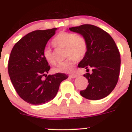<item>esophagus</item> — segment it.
<instances>
[{"label": "esophagus", "mask_w": 132, "mask_h": 132, "mask_svg": "<svg viewBox=\"0 0 132 132\" xmlns=\"http://www.w3.org/2000/svg\"><path fill=\"white\" fill-rule=\"evenodd\" d=\"M70 77L71 78H76V77H77V75L76 73H72V74L70 75Z\"/></svg>", "instance_id": "1"}]
</instances>
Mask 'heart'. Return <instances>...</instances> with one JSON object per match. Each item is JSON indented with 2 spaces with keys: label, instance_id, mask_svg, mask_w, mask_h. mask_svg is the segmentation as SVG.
<instances>
[{
  "label": "heart",
  "instance_id": "obj_1",
  "mask_svg": "<svg viewBox=\"0 0 132 132\" xmlns=\"http://www.w3.org/2000/svg\"><path fill=\"white\" fill-rule=\"evenodd\" d=\"M52 44L55 47L65 48V54L68 57L65 61L60 62L54 68V72L69 73L74 69L76 59H83L88 51V44L86 38L71 32H62L53 38ZM43 56L49 63L55 64L56 60L53 51L48 47L43 50Z\"/></svg>",
  "mask_w": 132,
  "mask_h": 132
}]
</instances>
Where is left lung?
<instances>
[{"label":"left lung","instance_id":"left-lung-1","mask_svg":"<svg viewBox=\"0 0 132 132\" xmlns=\"http://www.w3.org/2000/svg\"><path fill=\"white\" fill-rule=\"evenodd\" d=\"M86 38L88 51L79 68H85L88 73L83 76L88 79L87 88L80 94L88 100L105 98L113 90L120 74V55L111 36L105 30L92 24H82L70 28ZM92 73H88L89 68Z\"/></svg>","mask_w":132,"mask_h":132}]
</instances>
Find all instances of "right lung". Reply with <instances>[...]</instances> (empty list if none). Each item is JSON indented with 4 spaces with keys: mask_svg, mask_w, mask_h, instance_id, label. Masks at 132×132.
<instances>
[{
    "mask_svg": "<svg viewBox=\"0 0 132 132\" xmlns=\"http://www.w3.org/2000/svg\"><path fill=\"white\" fill-rule=\"evenodd\" d=\"M56 28L34 30L27 34L13 46L8 60V73L18 95L27 103L40 105L53 99L60 83L68 77L66 73H46L50 66L43 56L48 40ZM45 75L46 79H42Z\"/></svg>",
    "mask_w": 132,
    "mask_h": 132,
    "instance_id": "1",
    "label": "right lung"
}]
</instances>
